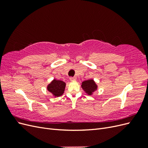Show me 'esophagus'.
Masks as SVG:
<instances>
[{
	"instance_id": "1",
	"label": "esophagus",
	"mask_w": 148,
	"mask_h": 148,
	"mask_svg": "<svg viewBox=\"0 0 148 148\" xmlns=\"http://www.w3.org/2000/svg\"><path fill=\"white\" fill-rule=\"evenodd\" d=\"M76 79H77V78H76L75 77H70V81H74V80H76Z\"/></svg>"
}]
</instances>
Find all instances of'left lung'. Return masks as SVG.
<instances>
[{
	"label": "left lung",
	"instance_id": "1",
	"mask_svg": "<svg viewBox=\"0 0 148 148\" xmlns=\"http://www.w3.org/2000/svg\"><path fill=\"white\" fill-rule=\"evenodd\" d=\"M82 87L88 95H91L92 92L97 89V86L93 79H89L82 82Z\"/></svg>",
	"mask_w": 148,
	"mask_h": 148
}]
</instances>
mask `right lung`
Returning <instances> with one entry per match:
<instances>
[{
	"label": "right lung",
	"mask_w": 148,
	"mask_h": 148,
	"mask_svg": "<svg viewBox=\"0 0 148 148\" xmlns=\"http://www.w3.org/2000/svg\"><path fill=\"white\" fill-rule=\"evenodd\" d=\"M65 85V83L63 81L54 79L47 86V90L51 92L54 96L59 97L64 94Z\"/></svg>",
	"instance_id": "obj_1"
}]
</instances>
